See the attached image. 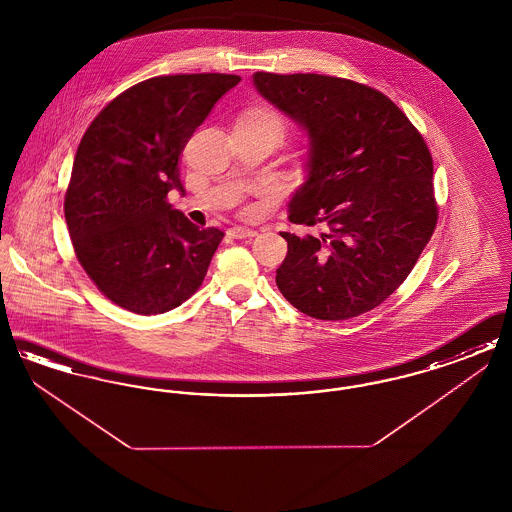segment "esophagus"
<instances>
[{
	"instance_id": "34e87169",
	"label": "esophagus",
	"mask_w": 512,
	"mask_h": 512,
	"mask_svg": "<svg viewBox=\"0 0 512 512\" xmlns=\"http://www.w3.org/2000/svg\"><path fill=\"white\" fill-rule=\"evenodd\" d=\"M228 236H232V238H236V240H247V238L257 236V230L245 228V226H234V228L228 230Z\"/></svg>"
}]
</instances>
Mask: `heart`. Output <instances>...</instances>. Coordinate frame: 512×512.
Returning a JSON list of instances; mask_svg holds the SVG:
<instances>
[{"instance_id": "1", "label": "heart", "mask_w": 512, "mask_h": 512, "mask_svg": "<svg viewBox=\"0 0 512 512\" xmlns=\"http://www.w3.org/2000/svg\"><path fill=\"white\" fill-rule=\"evenodd\" d=\"M240 121L251 122V124H257V126H267V128L276 130L280 136L284 132V122L268 107H253V109L245 111Z\"/></svg>"}]
</instances>
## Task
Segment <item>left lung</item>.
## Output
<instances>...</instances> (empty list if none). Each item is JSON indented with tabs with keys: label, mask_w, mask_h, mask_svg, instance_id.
<instances>
[{
	"label": "left lung",
	"mask_w": 512,
	"mask_h": 512,
	"mask_svg": "<svg viewBox=\"0 0 512 512\" xmlns=\"http://www.w3.org/2000/svg\"><path fill=\"white\" fill-rule=\"evenodd\" d=\"M257 90L311 138L307 182L284 232L276 286L318 320L372 311L411 274L438 224L434 161L422 134L382 92L324 74L255 73Z\"/></svg>",
	"instance_id": "left-lung-1"
}]
</instances>
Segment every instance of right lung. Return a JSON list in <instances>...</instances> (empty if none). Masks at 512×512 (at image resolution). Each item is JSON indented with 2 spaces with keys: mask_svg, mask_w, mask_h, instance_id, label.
I'll use <instances>...</instances> for the list:
<instances>
[{
  "mask_svg": "<svg viewBox=\"0 0 512 512\" xmlns=\"http://www.w3.org/2000/svg\"><path fill=\"white\" fill-rule=\"evenodd\" d=\"M242 78L153 76L109 101L84 132L65 192L78 263L109 301L159 315L192 297L224 232L172 209L178 159L213 105Z\"/></svg>",
  "mask_w": 512,
  "mask_h": 512,
  "instance_id": "obj_1",
  "label": "right lung"
}]
</instances>
